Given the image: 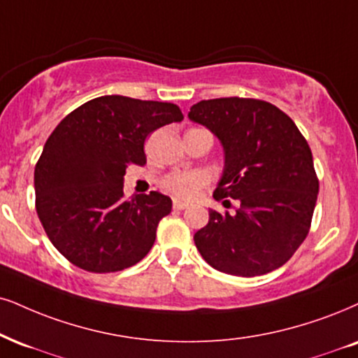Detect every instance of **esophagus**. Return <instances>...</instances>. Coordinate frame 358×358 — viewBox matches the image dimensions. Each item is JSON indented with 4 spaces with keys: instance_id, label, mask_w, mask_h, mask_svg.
I'll use <instances>...</instances> for the list:
<instances>
[{
    "instance_id": "esophagus-1",
    "label": "esophagus",
    "mask_w": 358,
    "mask_h": 358,
    "mask_svg": "<svg viewBox=\"0 0 358 358\" xmlns=\"http://www.w3.org/2000/svg\"><path fill=\"white\" fill-rule=\"evenodd\" d=\"M172 207H174L176 210H184V209H187L189 204H187V202H182V201L176 199L174 202H172Z\"/></svg>"
}]
</instances>
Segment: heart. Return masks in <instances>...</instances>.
Here are the masks:
<instances>
[{
	"instance_id": "b5f03b06",
	"label": "heart",
	"mask_w": 358,
	"mask_h": 358,
	"mask_svg": "<svg viewBox=\"0 0 358 358\" xmlns=\"http://www.w3.org/2000/svg\"><path fill=\"white\" fill-rule=\"evenodd\" d=\"M207 180V176L199 171L171 172L161 180V186L179 199H192L206 186Z\"/></svg>"
}]
</instances>
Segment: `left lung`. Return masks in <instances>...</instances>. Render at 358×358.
I'll use <instances>...</instances> for the list:
<instances>
[{"mask_svg": "<svg viewBox=\"0 0 358 358\" xmlns=\"http://www.w3.org/2000/svg\"><path fill=\"white\" fill-rule=\"evenodd\" d=\"M189 119L224 145L226 167L214 197L241 202L234 214L209 210V224L194 236L197 250L231 275H264L284 266L310 231L319 194L302 132L277 106L252 98L201 101Z\"/></svg>", "mask_w": 358, "mask_h": 358, "instance_id": "left-lung-1", "label": "left lung"}]
</instances>
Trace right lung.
Segmentation results:
<instances>
[{"label": "right lung", "instance_id": "right-lung-1", "mask_svg": "<svg viewBox=\"0 0 358 358\" xmlns=\"http://www.w3.org/2000/svg\"><path fill=\"white\" fill-rule=\"evenodd\" d=\"M179 106L101 96L66 116L34 167L36 213L52 245L83 271L134 266L156 241L171 197L151 191L124 199L129 164H145L144 143L159 127L182 121Z\"/></svg>", "mask_w": 358, "mask_h": 358}]
</instances>
